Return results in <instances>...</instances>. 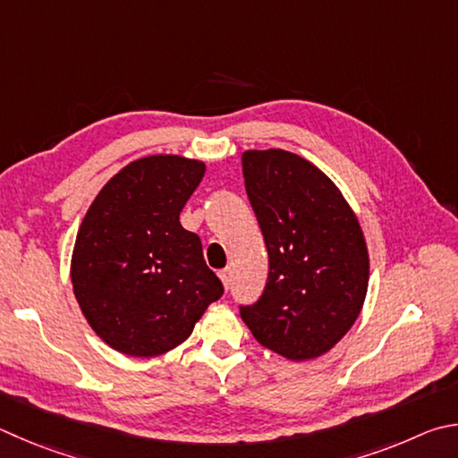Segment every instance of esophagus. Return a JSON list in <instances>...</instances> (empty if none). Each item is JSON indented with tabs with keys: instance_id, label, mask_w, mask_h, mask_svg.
<instances>
[{
	"instance_id": "1",
	"label": "esophagus",
	"mask_w": 458,
	"mask_h": 458,
	"mask_svg": "<svg viewBox=\"0 0 458 458\" xmlns=\"http://www.w3.org/2000/svg\"><path fill=\"white\" fill-rule=\"evenodd\" d=\"M220 280L224 282V288H230V282H232V270L230 268H224L222 272H220Z\"/></svg>"
}]
</instances>
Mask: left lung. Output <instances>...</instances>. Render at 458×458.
<instances>
[{
  "mask_svg": "<svg viewBox=\"0 0 458 458\" xmlns=\"http://www.w3.org/2000/svg\"><path fill=\"white\" fill-rule=\"evenodd\" d=\"M246 194L268 250V280L240 316L288 360L328 352L359 318L369 250L351 206L314 164L286 149L242 154Z\"/></svg>",
  "mask_w": 458,
  "mask_h": 458,
  "instance_id": "left-lung-1",
  "label": "left lung"
}]
</instances>
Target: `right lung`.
<instances>
[{
	"label": "right lung",
	"mask_w": 458,
	"mask_h": 458,
	"mask_svg": "<svg viewBox=\"0 0 458 458\" xmlns=\"http://www.w3.org/2000/svg\"><path fill=\"white\" fill-rule=\"evenodd\" d=\"M204 172L182 156L140 157L91 202L73 246L72 284L89 327L114 351L168 352L224 294L200 238L180 224Z\"/></svg>",
	"instance_id": "add662e5"
}]
</instances>
